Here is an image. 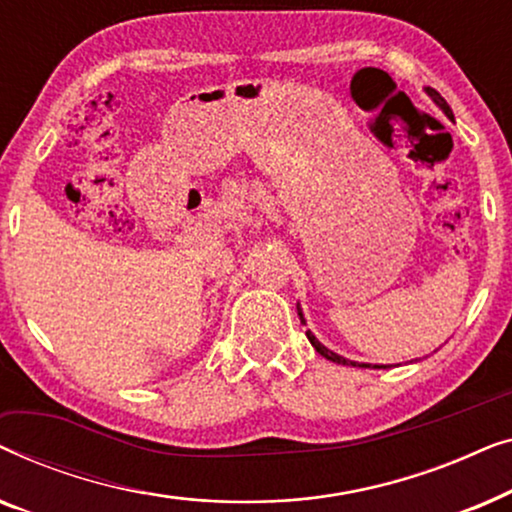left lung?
<instances>
[{
    "mask_svg": "<svg viewBox=\"0 0 512 512\" xmlns=\"http://www.w3.org/2000/svg\"><path fill=\"white\" fill-rule=\"evenodd\" d=\"M424 93L431 97L433 102H436V107L438 109H443V114L447 116V118H452V109H450V104H447L443 97H440V93L438 90H433V88H424ZM298 317H300V321H303L305 324V317H303V310H300V305H298ZM305 335H307V340L312 342V347L317 349V352L324 356V359H328V361H335V363H342V366H359V368H370V363H356V361H349V359H345V356H340V354H335L333 349H328L326 345H321V342L314 338V333L312 331H305ZM373 368H387V366H375Z\"/></svg>",
    "mask_w": 512,
    "mask_h": 512,
    "instance_id": "obj_1",
    "label": "left lung"
}]
</instances>
